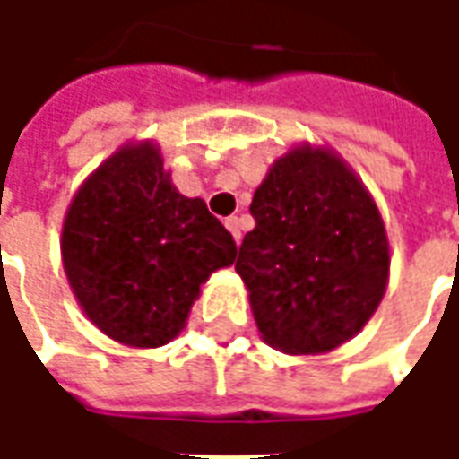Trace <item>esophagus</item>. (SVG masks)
I'll use <instances>...</instances> for the list:
<instances>
[{
  "label": "esophagus",
  "instance_id": "obj_1",
  "mask_svg": "<svg viewBox=\"0 0 459 459\" xmlns=\"http://www.w3.org/2000/svg\"><path fill=\"white\" fill-rule=\"evenodd\" d=\"M223 223H226V229L230 230V236L236 238V243H240V221L236 219V216H229Z\"/></svg>",
  "mask_w": 459,
  "mask_h": 459
}]
</instances>
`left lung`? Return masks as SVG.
Masks as SVG:
<instances>
[{
  "instance_id": "obj_1",
  "label": "left lung",
  "mask_w": 459,
  "mask_h": 459,
  "mask_svg": "<svg viewBox=\"0 0 459 459\" xmlns=\"http://www.w3.org/2000/svg\"><path fill=\"white\" fill-rule=\"evenodd\" d=\"M236 270L263 339L285 354H322L374 315L388 280L384 221L332 152L299 147L260 184Z\"/></svg>"
}]
</instances>
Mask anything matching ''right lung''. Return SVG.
<instances>
[{"label":"right lung","instance_id":"obj_1","mask_svg":"<svg viewBox=\"0 0 459 459\" xmlns=\"http://www.w3.org/2000/svg\"><path fill=\"white\" fill-rule=\"evenodd\" d=\"M61 253L95 327L147 349L179 334L201 282L238 248L204 201L171 186L160 152L144 142L122 147L81 186Z\"/></svg>","mask_w":459,"mask_h":459}]
</instances>
